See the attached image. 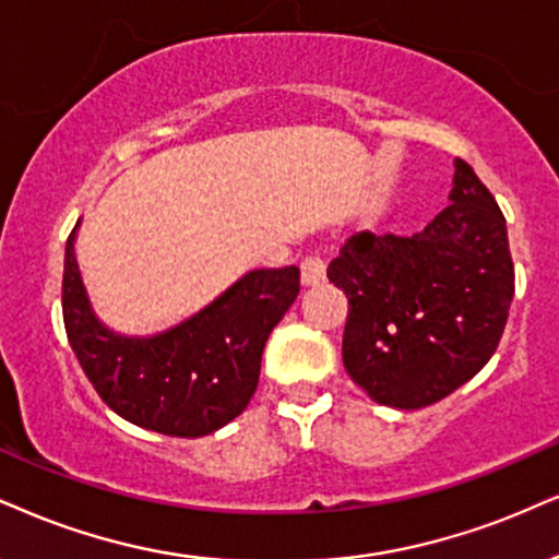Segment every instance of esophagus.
<instances>
[{
    "label": "esophagus",
    "instance_id": "obj_1",
    "mask_svg": "<svg viewBox=\"0 0 559 559\" xmlns=\"http://www.w3.org/2000/svg\"><path fill=\"white\" fill-rule=\"evenodd\" d=\"M300 280H302V285H306V287L321 285V282L326 280V261H323L321 257H316V253L302 259Z\"/></svg>",
    "mask_w": 559,
    "mask_h": 559
}]
</instances>
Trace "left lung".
I'll use <instances>...</instances> for the list:
<instances>
[{
	"mask_svg": "<svg viewBox=\"0 0 559 559\" xmlns=\"http://www.w3.org/2000/svg\"><path fill=\"white\" fill-rule=\"evenodd\" d=\"M326 274L349 300L344 368L396 409L436 404L477 376L515 293L506 217L461 157L451 204L425 230L353 233Z\"/></svg>",
	"mask_w": 559,
	"mask_h": 559,
	"instance_id": "1",
	"label": "left lung"
}]
</instances>
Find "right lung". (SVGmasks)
<instances>
[{
  "mask_svg": "<svg viewBox=\"0 0 559 559\" xmlns=\"http://www.w3.org/2000/svg\"><path fill=\"white\" fill-rule=\"evenodd\" d=\"M74 230L64 251L61 313L67 340L103 402L129 423L174 438L206 436L236 419L257 391L269 334L298 298L300 269H259L181 326L127 340L90 311Z\"/></svg>",
  "mask_w": 559,
  "mask_h": 559,
  "instance_id": "add662e5",
  "label": "right lung"
}]
</instances>
